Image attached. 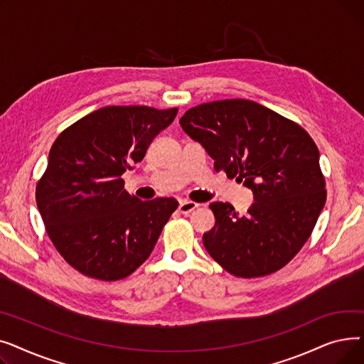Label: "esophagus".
<instances>
[{
    "mask_svg": "<svg viewBox=\"0 0 364 364\" xmlns=\"http://www.w3.org/2000/svg\"><path fill=\"white\" fill-rule=\"evenodd\" d=\"M199 205L196 202H190V200H181L180 202V206H178V211L184 215L190 214L192 211H195V209L198 208Z\"/></svg>",
    "mask_w": 364,
    "mask_h": 364,
    "instance_id": "esophagus-1",
    "label": "esophagus"
}]
</instances>
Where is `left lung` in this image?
<instances>
[{
    "label": "left lung",
    "instance_id": "left-lung-1",
    "mask_svg": "<svg viewBox=\"0 0 364 364\" xmlns=\"http://www.w3.org/2000/svg\"><path fill=\"white\" fill-rule=\"evenodd\" d=\"M180 125L224 171L252 190L239 217L232 203L213 202L215 225L203 235L208 254L233 276L272 274L309 240L326 202L318 149L294 121L259 103L232 99L188 109Z\"/></svg>",
    "mask_w": 364,
    "mask_h": 364
}]
</instances>
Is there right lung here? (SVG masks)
<instances>
[{"label":"right lung","instance_id":"right-lung-1","mask_svg":"<svg viewBox=\"0 0 364 364\" xmlns=\"http://www.w3.org/2000/svg\"><path fill=\"white\" fill-rule=\"evenodd\" d=\"M177 107L106 106L55 139L36 205L47 235L81 274L105 282L128 277L149 258L176 211L174 198L140 200L121 176L177 117Z\"/></svg>","mask_w":364,"mask_h":364}]
</instances>
